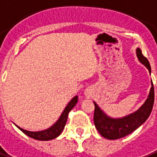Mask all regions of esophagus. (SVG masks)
I'll use <instances>...</instances> for the list:
<instances>
[{
  "label": "esophagus",
  "instance_id": "34e87169",
  "mask_svg": "<svg viewBox=\"0 0 157 157\" xmlns=\"http://www.w3.org/2000/svg\"><path fill=\"white\" fill-rule=\"evenodd\" d=\"M86 95H87V96H88V93H87V92H86Z\"/></svg>",
  "mask_w": 157,
  "mask_h": 157
}]
</instances>
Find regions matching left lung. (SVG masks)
Returning a JSON list of instances; mask_svg holds the SVG:
<instances>
[{"mask_svg": "<svg viewBox=\"0 0 157 157\" xmlns=\"http://www.w3.org/2000/svg\"><path fill=\"white\" fill-rule=\"evenodd\" d=\"M136 56L140 63L147 69L151 75L150 63L146 57L143 56L142 51L138 47L136 49ZM151 87L145 102L136 111L124 117H110L101 109L95 101H93L95 105L93 117L94 124L101 135L110 140L119 139L133 133L147 120L151 112L154 103V87L152 81H151Z\"/></svg>", "mask_w": 157, "mask_h": 157, "instance_id": "left-lung-1", "label": "left lung"}]
</instances>
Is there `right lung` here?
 Listing matches in <instances>:
<instances>
[{"mask_svg":"<svg viewBox=\"0 0 157 157\" xmlns=\"http://www.w3.org/2000/svg\"><path fill=\"white\" fill-rule=\"evenodd\" d=\"M78 96H75L74 98L70 101V102L68 103L67 105L65 106V108L63 110V112L61 113V115L59 117V119L56 120V122L53 124L49 127L47 129L41 131H29L24 128H20L18 125L15 126L17 128L20 129L24 133H25L27 136H29L30 138H34L36 140L39 141H49L52 140L54 138H57L58 136L62 133V131L64 129L67 121L68 115L70 110H72L73 108L75 107V105H76V103L78 102Z\"/></svg>","mask_w":157,"mask_h":157,"instance_id":"1","label":"right lung"}]
</instances>
